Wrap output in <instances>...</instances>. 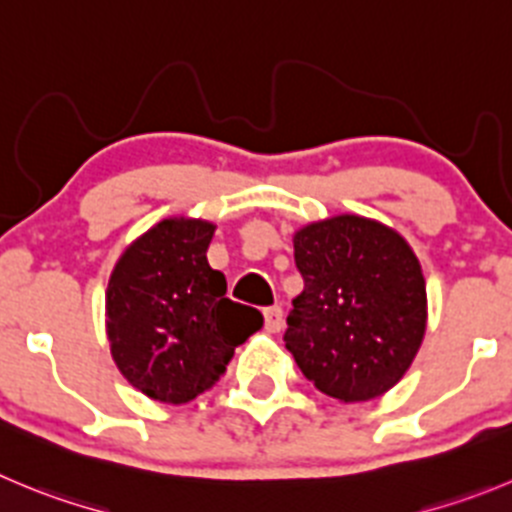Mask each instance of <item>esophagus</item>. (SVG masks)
I'll list each match as a JSON object with an SVG mask.
<instances>
[{"instance_id":"esophagus-1","label":"esophagus","mask_w":512,"mask_h":512,"mask_svg":"<svg viewBox=\"0 0 512 512\" xmlns=\"http://www.w3.org/2000/svg\"><path fill=\"white\" fill-rule=\"evenodd\" d=\"M285 326V315H283V308L280 305H270V308H265V328L270 333H280Z\"/></svg>"}]
</instances>
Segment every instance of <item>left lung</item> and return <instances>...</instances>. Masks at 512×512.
I'll return each instance as SVG.
<instances>
[{"label": "left lung", "instance_id": "obj_1", "mask_svg": "<svg viewBox=\"0 0 512 512\" xmlns=\"http://www.w3.org/2000/svg\"><path fill=\"white\" fill-rule=\"evenodd\" d=\"M303 293L283 341L323 394L369 401L407 374L427 328V288L412 247L356 214L295 234Z\"/></svg>", "mask_w": 512, "mask_h": 512}]
</instances>
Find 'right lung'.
Wrapping results in <instances>:
<instances>
[{
	"label": "right lung",
	"mask_w": 512,
	"mask_h": 512,
	"mask_svg": "<svg viewBox=\"0 0 512 512\" xmlns=\"http://www.w3.org/2000/svg\"><path fill=\"white\" fill-rule=\"evenodd\" d=\"M214 224L164 219L133 242L105 293L113 361L128 384L164 404L212 389L262 313L227 298L207 262Z\"/></svg>",
	"instance_id": "add662e5"
}]
</instances>
